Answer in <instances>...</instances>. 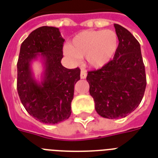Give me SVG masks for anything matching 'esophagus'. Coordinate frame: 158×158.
Returning a JSON list of instances; mask_svg holds the SVG:
<instances>
[{"instance_id":"1","label":"esophagus","mask_w":158,"mask_h":158,"mask_svg":"<svg viewBox=\"0 0 158 158\" xmlns=\"http://www.w3.org/2000/svg\"><path fill=\"white\" fill-rule=\"evenodd\" d=\"M86 76H87V73H86V71L84 70V69H81V79H85V78H86Z\"/></svg>"}]
</instances>
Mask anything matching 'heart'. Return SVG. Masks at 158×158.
<instances>
[{"label":"heart","instance_id":"b5f03b06","mask_svg":"<svg viewBox=\"0 0 158 158\" xmlns=\"http://www.w3.org/2000/svg\"><path fill=\"white\" fill-rule=\"evenodd\" d=\"M118 44V36L113 30H84L64 47V53L74 62L85 57L90 67L100 68L114 57Z\"/></svg>","mask_w":158,"mask_h":158}]
</instances>
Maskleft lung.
<instances>
[{"label":"left lung","instance_id":"8db88e82","mask_svg":"<svg viewBox=\"0 0 158 158\" xmlns=\"http://www.w3.org/2000/svg\"><path fill=\"white\" fill-rule=\"evenodd\" d=\"M118 45L114 58L86 80L96 112L104 118H123L141 103L146 89L145 67L139 41L128 29L114 24Z\"/></svg>","mask_w":158,"mask_h":158}]
</instances>
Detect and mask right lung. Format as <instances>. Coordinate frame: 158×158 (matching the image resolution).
<instances>
[{
    "mask_svg": "<svg viewBox=\"0 0 158 158\" xmlns=\"http://www.w3.org/2000/svg\"><path fill=\"white\" fill-rule=\"evenodd\" d=\"M64 39L58 28L42 26L29 34L20 46L17 62V90L22 105L36 120L54 124L71 115L74 85L80 80L79 68L68 69L61 63ZM41 56L45 64L42 81L37 83L31 62Z\"/></svg>",
    "mask_w": 158,
    "mask_h": 158,
    "instance_id": "right-lung-1",
    "label": "right lung"
}]
</instances>
